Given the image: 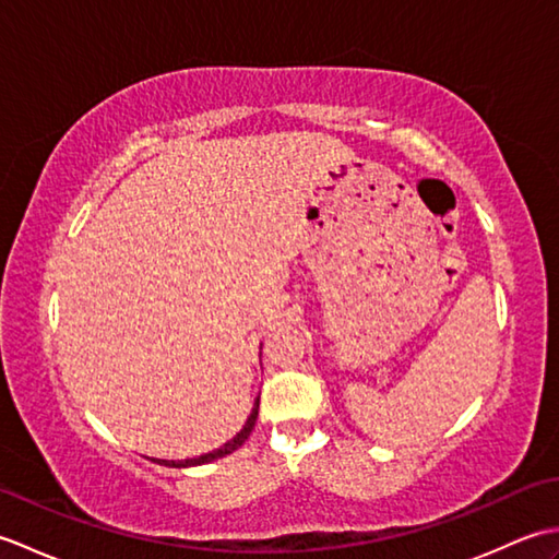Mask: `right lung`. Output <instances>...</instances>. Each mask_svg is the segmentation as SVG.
<instances>
[{"label": "right lung", "mask_w": 559, "mask_h": 559, "mask_svg": "<svg viewBox=\"0 0 559 559\" xmlns=\"http://www.w3.org/2000/svg\"><path fill=\"white\" fill-rule=\"evenodd\" d=\"M257 415H259V399H257L254 408H252V415H249V418H247V423H245L242 430L237 432V435L230 439L228 444H223L221 449L211 451V454H204V456H199V459H185V461H165V459H151V461L160 463V466H170V468H187V466H201V463H211V461H216V459L228 456V454H233L235 449H240V447L247 442V437L252 435V430H254V423H257Z\"/></svg>", "instance_id": "obj_1"}]
</instances>
